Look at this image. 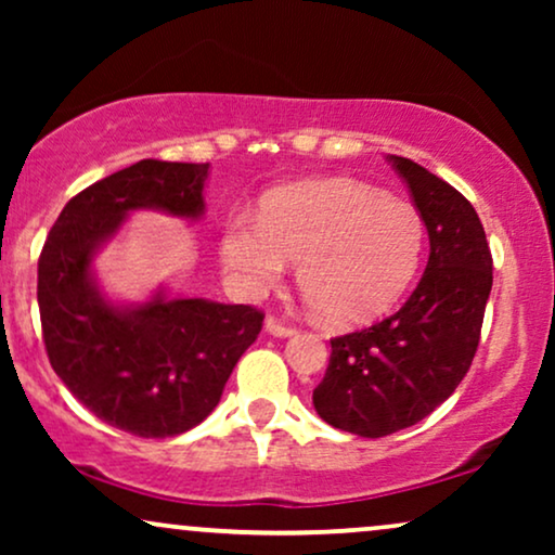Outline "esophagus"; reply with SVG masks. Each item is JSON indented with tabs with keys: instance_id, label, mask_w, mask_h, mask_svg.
<instances>
[{
	"instance_id": "34e87169",
	"label": "esophagus",
	"mask_w": 555,
	"mask_h": 555,
	"mask_svg": "<svg viewBox=\"0 0 555 555\" xmlns=\"http://www.w3.org/2000/svg\"><path fill=\"white\" fill-rule=\"evenodd\" d=\"M264 331L272 333V336H280V338H287V336H295V325H287L283 321H278V318L268 315V321H264Z\"/></svg>"
}]
</instances>
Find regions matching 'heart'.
I'll return each mask as SVG.
<instances>
[{"label": "heart", "mask_w": 555, "mask_h": 555, "mask_svg": "<svg viewBox=\"0 0 555 555\" xmlns=\"http://www.w3.org/2000/svg\"><path fill=\"white\" fill-rule=\"evenodd\" d=\"M427 227L420 209L351 179L302 181L272 192L260 217L234 211L222 260L242 291L260 295L293 262L306 300L331 325L386 313L416 278Z\"/></svg>", "instance_id": "obj_1"}]
</instances>
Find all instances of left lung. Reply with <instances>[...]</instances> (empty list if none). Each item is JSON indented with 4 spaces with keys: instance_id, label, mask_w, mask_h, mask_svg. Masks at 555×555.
Wrapping results in <instances>:
<instances>
[{
    "instance_id": "obj_1",
    "label": "left lung",
    "mask_w": 555,
    "mask_h": 555,
    "mask_svg": "<svg viewBox=\"0 0 555 555\" xmlns=\"http://www.w3.org/2000/svg\"><path fill=\"white\" fill-rule=\"evenodd\" d=\"M429 232L427 270L397 313L331 340L313 406L331 427L386 437L412 427L452 397L473 366L492 291L482 222L457 189L389 156Z\"/></svg>"
}]
</instances>
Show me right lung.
Wrapping results in <instances>:
<instances>
[{
    "label": "right lung",
    "mask_w": 555,
    "mask_h": 555,
    "mask_svg": "<svg viewBox=\"0 0 555 555\" xmlns=\"http://www.w3.org/2000/svg\"><path fill=\"white\" fill-rule=\"evenodd\" d=\"M209 164L143 162L105 177L60 211L37 262V302L50 366L111 427L164 439L196 427L222 399L240 356L262 331V310L158 291L113 306L93 257L128 211L199 219Z\"/></svg>",
    "instance_id": "obj_1"
}]
</instances>
